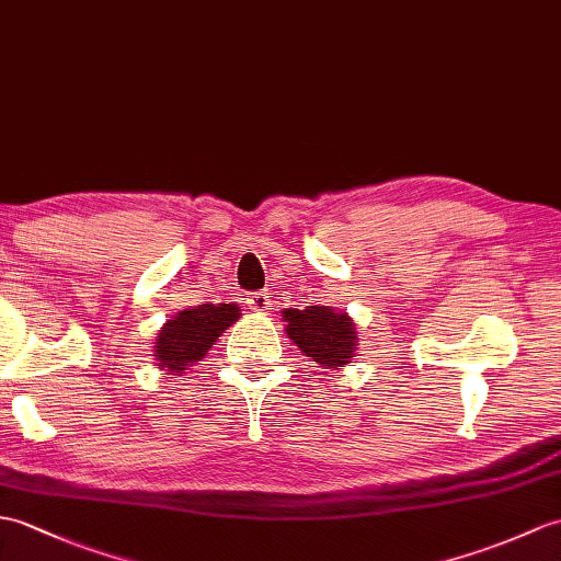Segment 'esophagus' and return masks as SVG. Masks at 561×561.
<instances>
[{
	"instance_id": "1",
	"label": "esophagus",
	"mask_w": 561,
	"mask_h": 561,
	"mask_svg": "<svg viewBox=\"0 0 561 561\" xmlns=\"http://www.w3.org/2000/svg\"><path fill=\"white\" fill-rule=\"evenodd\" d=\"M249 306H251V310H257V312L272 310V301H270V296L265 291H253L249 296Z\"/></svg>"
}]
</instances>
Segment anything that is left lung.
<instances>
[{
	"label": "left lung",
	"instance_id": "left-lung-1",
	"mask_svg": "<svg viewBox=\"0 0 561 561\" xmlns=\"http://www.w3.org/2000/svg\"><path fill=\"white\" fill-rule=\"evenodd\" d=\"M284 322L289 340L320 366H346L354 358L356 332L346 312H334L330 306L286 308Z\"/></svg>",
	"mask_w": 561,
	"mask_h": 561
}]
</instances>
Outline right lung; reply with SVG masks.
<instances>
[{
    "label": "right lung",
    "instance_id": "1",
    "mask_svg": "<svg viewBox=\"0 0 561 561\" xmlns=\"http://www.w3.org/2000/svg\"><path fill=\"white\" fill-rule=\"evenodd\" d=\"M239 316L237 304H203L181 310L160 330V340L154 346V356L162 363L160 368L172 375L186 370V366L207 354L217 336L237 322Z\"/></svg>",
    "mask_w": 561,
    "mask_h": 561
}]
</instances>
